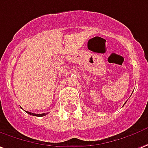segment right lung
Listing matches in <instances>:
<instances>
[{
  "label": "right lung",
  "mask_w": 148,
  "mask_h": 148,
  "mask_svg": "<svg viewBox=\"0 0 148 148\" xmlns=\"http://www.w3.org/2000/svg\"><path fill=\"white\" fill-rule=\"evenodd\" d=\"M28 114H29L31 115H34V116H38V117H42V116H45L46 115L47 113H43V114H34V113H31V112H29V111H26Z\"/></svg>",
  "instance_id": "add662e5"
}]
</instances>
